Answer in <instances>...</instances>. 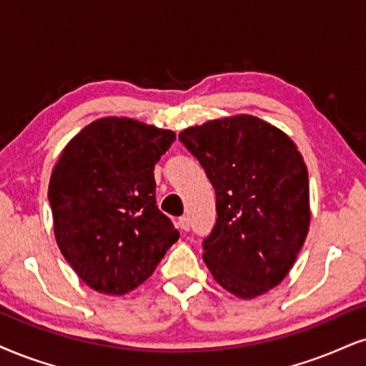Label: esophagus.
Returning a JSON list of instances; mask_svg holds the SVG:
<instances>
[{
  "label": "esophagus",
  "instance_id": "34e87169",
  "mask_svg": "<svg viewBox=\"0 0 366 366\" xmlns=\"http://www.w3.org/2000/svg\"><path fill=\"white\" fill-rule=\"evenodd\" d=\"M178 225L183 232H188L190 231V219H188L187 215H183V217L178 219Z\"/></svg>",
  "mask_w": 366,
  "mask_h": 366
}]
</instances>
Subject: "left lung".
Wrapping results in <instances>:
<instances>
[{"instance_id": "obj_1", "label": "left lung", "mask_w": 366, "mask_h": 366, "mask_svg": "<svg viewBox=\"0 0 366 366\" xmlns=\"http://www.w3.org/2000/svg\"><path fill=\"white\" fill-rule=\"evenodd\" d=\"M217 198V220L204 239V261L220 287L254 299L277 287L309 232V174L293 141L252 115L184 129Z\"/></svg>"}]
</instances>
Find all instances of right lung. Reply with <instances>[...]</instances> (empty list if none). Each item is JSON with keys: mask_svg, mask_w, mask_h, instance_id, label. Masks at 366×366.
I'll use <instances>...</instances> for the list:
<instances>
[{"mask_svg": "<svg viewBox=\"0 0 366 366\" xmlns=\"http://www.w3.org/2000/svg\"><path fill=\"white\" fill-rule=\"evenodd\" d=\"M171 130L94 120L54 166L49 204L62 256L93 290L125 295L151 277L179 232L156 205L154 166Z\"/></svg>", "mask_w": 366, "mask_h": 366, "instance_id": "1", "label": "right lung"}]
</instances>
